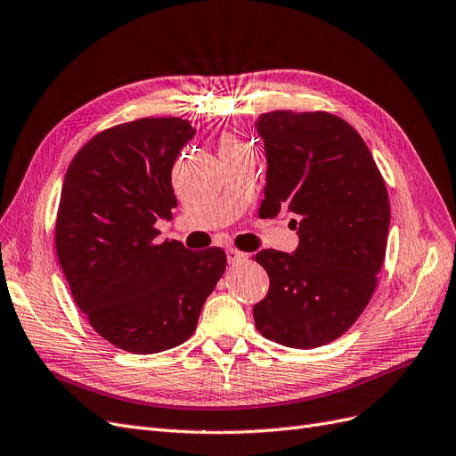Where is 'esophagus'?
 <instances>
[{"label": "esophagus", "mask_w": 456, "mask_h": 456, "mask_svg": "<svg viewBox=\"0 0 456 456\" xmlns=\"http://www.w3.org/2000/svg\"><path fill=\"white\" fill-rule=\"evenodd\" d=\"M227 259L229 263H240L246 259V254L237 248H227Z\"/></svg>", "instance_id": "obj_1"}]
</instances>
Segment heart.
Masks as SVG:
<instances>
[{"label":"heart","instance_id":"1","mask_svg":"<svg viewBox=\"0 0 456 456\" xmlns=\"http://www.w3.org/2000/svg\"><path fill=\"white\" fill-rule=\"evenodd\" d=\"M237 145H240L237 140L231 138V136H225L224 142H222V150H229V148H237Z\"/></svg>","mask_w":456,"mask_h":456}]
</instances>
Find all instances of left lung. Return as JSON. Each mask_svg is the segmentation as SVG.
Listing matches in <instances>:
<instances>
[{
    "label": "left lung",
    "mask_w": 456,
    "mask_h": 456,
    "mask_svg": "<svg viewBox=\"0 0 456 456\" xmlns=\"http://www.w3.org/2000/svg\"><path fill=\"white\" fill-rule=\"evenodd\" d=\"M267 185L259 217L288 210L296 254L261 249L269 274L254 306L257 331L291 348L328 345L352 328L379 282L387 256L390 202L383 174L363 138L328 111L263 113Z\"/></svg>",
    "instance_id": "1"
}]
</instances>
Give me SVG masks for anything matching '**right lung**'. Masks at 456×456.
I'll return each mask as SVG.
<instances>
[{"instance_id": "right-lung-1", "label": "right lung", "mask_w": 456, "mask_h": 456, "mask_svg": "<svg viewBox=\"0 0 456 456\" xmlns=\"http://www.w3.org/2000/svg\"><path fill=\"white\" fill-rule=\"evenodd\" d=\"M195 130L143 117L98 132L68 167L54 246L69 291L94 331L132 354L185 343L227 256L157 242V219L178 207L172 165Z\"/></svg>"}]
</instances>
